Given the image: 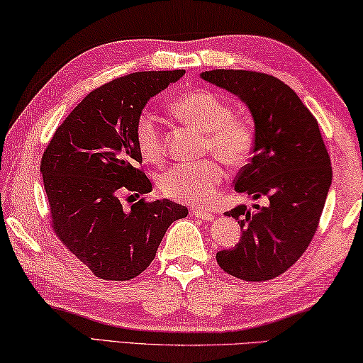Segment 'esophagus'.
<instances>
[{
	"instance_id": "34e87169",
	"label": "esophagus",
	"mask_w": 363,
	"mask_h": 363,
	"mask_svg": "<svg viewBox=\"0 0 363 363\" xmlns=\"http://www.w3.org/2000/svg\"><path fill=\"white\" fill-rule=\"evenodd\" d=\"M190 213H192L195 217H199V219H203V220H208V222L214 220V214L208 213V211H204V209H192Z\"/></svg>"
}]
</instances>
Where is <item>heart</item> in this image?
Segmentation results:
<instances>
[{"label": "heart", "mask_w": 363, "mask_h": 363, "mask_svg": "<svg viewBox=\"0 0 363 363\" xmlns=\"http://www.w3.org/2000/svg\"><path fill=\"white\" fill-rule=\"evenodd\" d=\"M177 121L200 130L206 136L204 152L219 157L232 168L246 164L255 146V130L247 118L233 116L230 103L211 90H194L168 103ZM136 149L144 162L159 164L164 159V138L152 114L143 113L135 123ZM220 160L206 159L195 163H176L159 177L164 196L187 204L213 201L225 181Z\"/></svg>", "instance_id": "heart-1"}]
</instances>
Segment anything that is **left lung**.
Returning a JSON list of instances; mask_svg holds the SVG:
<instances>
[{
  "label": "left lung",
  "mask_w": 363,
  "mask_h": 363,
  "mask_svg": "<svg viewBox=\"0 0 363 363\" xmlns=\"http://www.w3.org/2000/svg\"><path fill=\"white\" fill-rule=\"evenodd\" d=\"M204 81L245 101L255 123L250 162L236 176V192L267 204H245L227 211L238 220L241 240L216 254L223 272L262 282L287 272L308 249L332 184L330 157L319 123L298 95L265 72L213 69Z\"/></svg>",
  "instance_id": "left-lung-1"
}]
</instances>
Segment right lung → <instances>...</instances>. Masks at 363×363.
Here are the masks:
<instances>
[{"mask_svg": "<svg viewBox=\"0 0 363 363\" xmlns=\"http://www.w3.org/2000/svg\"><path fill=\"white\" fill-rule=\"evenodd\" d=\"M186 71H140L103 84L55 130L41 159L50 225L96 278L130 281L155 259L168 227L189 214L169 200H138L152 182L141 167L135 123L150 96Z\"/></svg>", "mask_w": 363, "mask_h": 363, "instance_id": "obj_1", "label": "right lung"}]
</instances>
